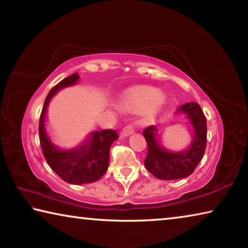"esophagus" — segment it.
Returning a JSON list of instances; mask_svg holds the SVG:
<instances>
[{
	"label": "esophagus",
	"mask_w": 248,
	"mask_h": 248,
	"mask_svg": "<svg viewBox=\"0 0 248 248\" xmlns=\"http://www.w3.org/2000/svg\"><path fill=\"white\" fill-rule=\"evenodd\" d=\"M134 132V130H133V127L132 125H125V127L121 130V132H120V137L121 138H125V137H129V136H131V134Z\"/></svg>",
	"instance_id": "esophagus-1"
}]
</instances>
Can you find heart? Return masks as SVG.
Returning a JSON list of instances; mask_svg holds the SVG:
<instances>
[{
    "mask_svg": "<svg viewBox=\"0 0 248 248\" xmlns=\"http://www.w3.org/2000/svg\"><path fill=\"white\" fill-rule=\"evenodd\" d=\"M166 103L165 95L153 87H134L125 91L121 95V106L130 110L144 108L145 114L154 115L163 108Z\"/></svg>",
    "mask_w": 248,
    "mask_h": 248,
    "instance_id": "1",
    "label": "heart"
}]
</instances>
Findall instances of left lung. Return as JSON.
<instances>
[{"label": "left lung", "mask_w": 248, "mask_h": 248, "mask_svg": "<svg viewBox=\"0 0 248 248\" xmlns=\"http://www.w3.org/2000/svg\"><path fill=\"white\" fill-rule=\"evenodd\" d=\"M185 116L190 127L191 142L182 151H170L162 143L161 128L150 125L143 131L148 143V155L144 166L151 174L162 180L186 178L192 174L201 158L207 144V120L197 103H187L175 112Z\"/></svg>", "instance_id": "1"}]
</instances>
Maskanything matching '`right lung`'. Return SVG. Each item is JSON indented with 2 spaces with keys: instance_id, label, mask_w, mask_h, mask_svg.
<instances>
[{
  "instance_id": "obj_1",
  "label": "right lung",
  "mask_w": 248,
  "mask_h": 248,
  "mask_svg": "<svg viewBox=\"0 0 248 248\" xmlns=\"http://www.w3.org/2000/svg\"><path fill=\"white\" fill-rule=\"evenodd\" d=\"M79 79L78 73L71 74L52 87L46 97L39 119V140L48 165L64 182L72 185L90 184L106 173L109 165V151L118 134L114 130H96L74 148L62 149L54 144L47 132V111L49 104L59 91L74 86Z\"/></svg>"
}]
</instances>
